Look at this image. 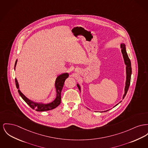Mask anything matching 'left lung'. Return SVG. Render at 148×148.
I'll use <instances>...</instances> for the list:
<instances>
[{
    "label": "left lung",
    "instance_id": "8db88e82",
    "mask_svg": "<svg viewBox=\"0 0 148 148\" xmlns=\"http://www.w3.org/2000/svg\"><path fill=\"white\" fill-rule=\"evenodd\" d=\"M120 47L121 49V52L122 53V56H123V58L124 60V62L125 64L126 65V82H125V93L122 97V99H123V98H125V96L126 95V93L127 92V90L129 89V88L130 84L131 81V73H132V69H131V61L127 53L126 50V45L124 43H121L120 45ZM77 87L79 88L80 92L81 91V88L80 86H79V84H77ZM122 101H121L119 103L116 104L113 107H116V106H117ZM109 110L104 111V112L108 111Z\"/></svg>",
    "mask_w": 148,
    "mask_h": 148
}]
</instances>
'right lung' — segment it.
I'll return each instance as SVG.
<instances>
[{"instance_id": "obj_1", "label": "right lung", "mask_w": 148, "mask_h": 148, "mask_svg": "<svg viewBox=\"0 0 148 148\" xmlns=\"http://www.w3.org/2000/svg\"><path fill=\"white\" fill-rule=\"evenodd\" d=\"M17 62V59L16 61L15 65H14V70L16 66ZM69 74L68 73H62L61 74L59 75L55 80V88L56 89V98L52 102L49 103H44V102H34L32 100L29 99L27 98L19 90V84L18 83L17 79H15L16 85V87L18 89V92L20 96L22 98V99L26 102L29 106H30L32 108L35 110L37 111H46L51 110L56 107H57L61 103V93L62 87L64 86V84L65 82V79L68 78Z\"/></svg>"}]
</instances>
